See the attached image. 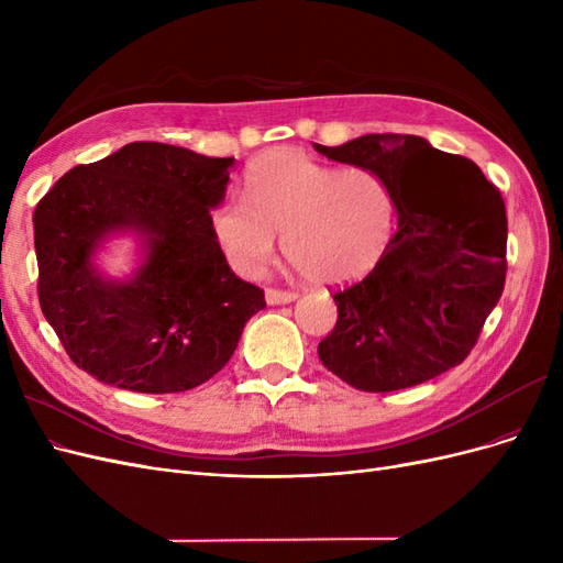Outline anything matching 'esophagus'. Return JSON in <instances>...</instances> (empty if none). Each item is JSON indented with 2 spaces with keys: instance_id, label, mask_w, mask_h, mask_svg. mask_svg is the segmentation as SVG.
I'll list each match as a JSON object with an SVG mask.
<instances>
[{
  "instance_id": "esophagus-1",
  "label": "esophagus",
  "mask_w": 563,
  "mask_h": 563,
  "mask_svg": "<svg viewBox=\"0 0 563 563\" xmlns=\"http://www.w3.org/2000/svg\"><path fill=\"white\" fill-rule=\"evenodd\" d=\"M265 298L269 305H284V302H291L298 298V291H284V288H267Z\"/></svg>"
}]
</instances>
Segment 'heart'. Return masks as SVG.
<instances>
[{
	"label": "heart",
	"instance_id": "heart-1",
	"mask_svg": "<svg viewBox=\"0 0 563 563\" xmlns=\"http://www.w3.org/2000/svg\"><path fill=\"white\" fill-rule=\"evenodd\" d=\"M244 197L223 199L211 216L220 251L244 277L275 261L279 234L305 279L345 284L376 265L395 234L397 199L378 172L323 164L291 147L249 164Z\"/></svg>",
	"mask_w": 563,
	"mask_h": 563
}]
</instances>
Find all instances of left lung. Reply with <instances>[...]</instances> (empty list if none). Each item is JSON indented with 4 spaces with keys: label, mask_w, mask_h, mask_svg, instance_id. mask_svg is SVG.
<instances>
[{
    "label": "left lung",
    "mask_w": 563,
    "mask_h": 563,
    "mask_svg": "<svg viewBox=\"0 0 563 563\" xmlns=\"http://www.w3.org/2000/svg\"><path fill=\"white\" fill-rule=\"evenodd\" d=\"M333 162L378 172L399 228L368 275L333 291L338 321L321 364L362 391H395L463 364L503 296L507 216L500 190L474 162L420 135L368 133Z\"/></svg>",
    "instance_id": "8db88e82"
}]
</instances>
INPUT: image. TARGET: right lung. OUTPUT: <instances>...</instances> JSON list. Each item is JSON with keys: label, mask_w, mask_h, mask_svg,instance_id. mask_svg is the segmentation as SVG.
<instances>
[{"label": "right lung", "mask_w": 563, "mask_h": 563, "mask_svg": "<svg viewBox=\"0 0 563 563\" xmlns=\"http://www.w3.org/2000/svg\"><path fill=\"white\" fill-rule=\"evenodd\" d=\"M232 157L166 143H129L70 168L40 199L37 296L67 356L100 383L172 395L213 378L265 308L220 251L211 209L225 197ZM114 229L148 236L131 283H106L88 258Z\"/></svg>", "instance_id": "obj_1"}]
</instances>
